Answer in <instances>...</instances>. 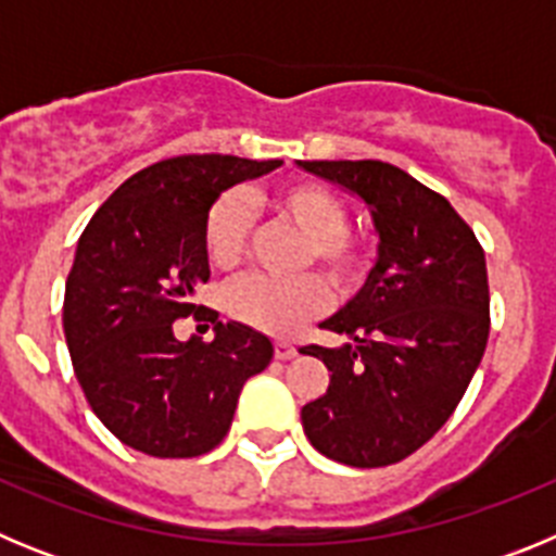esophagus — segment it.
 Here are the masks:
<instances>
[{"instance_id": "34e87169", "label": "esophagus", "mask_w": 556, "mask_h": 556, "mask_svg": "<svg viewBox=\"0 0 556 556\" xmlns=\"http://www.w3.org/2000/svg\"><path fill=\"white\" fill-rule=\"evenodd\" d=\"M294 353H298V348H294L292 342H287V339H278V342H275V358H292Z\"/></svg>"}]
</instances>
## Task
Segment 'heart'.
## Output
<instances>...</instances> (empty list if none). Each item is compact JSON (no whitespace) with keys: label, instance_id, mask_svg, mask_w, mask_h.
I'll list each match as a JSON object with an SVG mask.
<instances>
[{"label":"heart","instance_id":"b5f03b06","mask_svg":"<svg viewBox=\"0 0 556 556\" xmlns=\"http://www.w3.org/2000/svg\"><path fill=\"white\" fill-rule=\"evenodd\" d=\"M273 211L306 236L301 264H317L339 292H353L365 281L372 248L365 236L345 228L348 205L320 184H289L273 194ZM253 208L248 194L225 191L205 214L203 242L214 267L230 269L248 250ZM225 312L233 320L264 333L287 337L328 306V287L317 275L267 278L248 275L225 289Z\"/></svg>","mask_w":556,"mask_h":556}]
</instances>
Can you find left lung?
<instances>
[{
    "label": "left lung",
    "mask_w": 556,
    "mask_h": 556,
    "mask_svg": "<svg viewBox=\"0 0 556 556\" xmlns=\"http://www.w3.org/2000/svg\"><path fill=\"white\" fill-rule=\"evenodd\" d=\"M370 211L365 287L320 326L328 390L301 409L308 443L351 468H381L429 443L454 415L490 333L484 250L448 200L384 161H298Z\"/></svg>",
    "instance_id": "obj_1"
}]
</instances>
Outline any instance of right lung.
<instances>
[{
  "instance_id": "obj_1",
  "label": "right lung",
  "mask_w": 556,
  "mask_h": 556,
  "mask_svg": "<svg viewBox=\"0 0 556 556\" xmlns=\"http://www.w3.org/2000/svg\"><path fill=\"white\" fill-rule=\"evenodd\" d=\"M281 161L178 155L127 178L77 242L63 333L86 401L105 429L141 454L186 459L223 443L244 381L273 342L214 317V339L180 342L172 323L198 312L211 278L203 225L223 191Z\"/></svg>"
}]
</instances>
